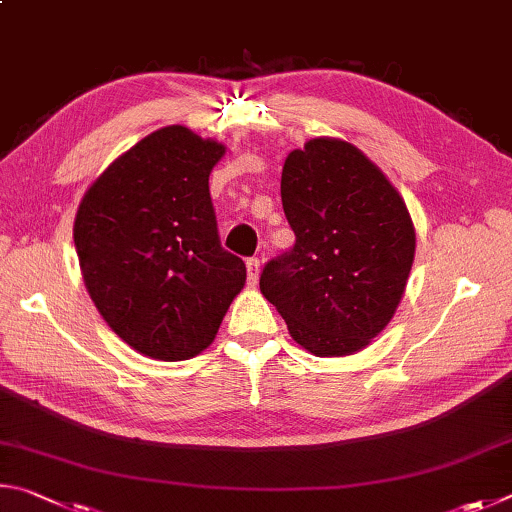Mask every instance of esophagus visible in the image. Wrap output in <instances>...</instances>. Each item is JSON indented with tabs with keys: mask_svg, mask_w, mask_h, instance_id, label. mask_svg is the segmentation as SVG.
I'll return each instance as SVG.
<instances>
[{
	"mask_svg": "<svg viewBox=\"0 0 512 512\" xmlns=\"http://www.w3.org/2000/svg\"><path fill=\"white\" fill-rule=\"evenodd\" d=\"M247 281L249 285L258 283V274H261V261L258 258H247Z\"/></svg>",
	"mask_w": 512,
	"mask_h": 512,
	"instance_id": "34e87169",
	"label": "esophagus"
}]
</instances>
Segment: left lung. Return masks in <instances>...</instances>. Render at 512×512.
I'll return each mask as SVG.
<instances>
[{"mask_svg":"<svg viewBox=\"0 0 512 512\" xmlns=\"http://www.w3.org/2000/svg\"><path fill=\"white\" fill-rule=\"evenodd\" d=\"M297 242L261 274L263 297L317 357L362 351L398 310L416 254L402 195L353 143L317 137L281 175Z\"/></svg>","mask_w":512,"mask_h":512,"instance_id":"1","label":"left lung"}]
</instances>
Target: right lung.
Masks as SVG:
<instances>
[{
  "mask_svg": "<svg viewBox=\"0 0 512 512\" xmlns=\"http://www.w3.org/2000/svg\"><path fill=\"white\" fill-rule=\"evenodd\" d=\"M224 150L166 125L116 157L78 204L74 242L89 297L152 360L200 355L245 288V263L220 247L209 193Z\"/></svg>",
  "mask_w": 512,
  "mask_h": 512,
  "instance_id": "right-lung-1",
  "label": "right lung"
}]
</instances>
